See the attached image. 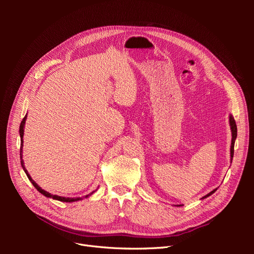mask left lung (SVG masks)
<instances>
[{"label": "left lung", "mask_w": 254, "mask_h": 254, "mask_svg": "<svg viewBox=\"0 0 254 254\" xmlns=\"http://www.w3.org/2000/svg\"><path fill=\"white\" fill-rule=\"evenodd\" d=\"M230 126H231V131H232V142H231V162H232V158H233V155H234V143H235V139H236V136H237V127H236V123H235V121H234V119H233V117L231 115V117H230ZM217 190V189H216ZM213 190L211 193H209L207 195H205L204 197H202V198H206V197H209L210 195H212L215 190Z\"/></svg>", "instance_id": "1"}]
</instances>
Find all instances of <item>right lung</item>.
<instances>
[{
	"label": "right lung",
	"mask_w": 254,
	"mask_h": 254,
	"mask_svg": "<svg viewBox=\"0 0 254 254\" xmlns=\"http://www.w3.org/2000/svg\"><path fill=\"white\" fill-rule=\"evenodd\" d=\"M25 120H26V115L24 117V119L22 120V122H21V125H20V130H19V132H20V136H21V147H20V157H21V165H22V167H23V170H24V172H25V174H26V176H27V178L29 179V181L33 183V186L40 191L41 194H43L45 197H49V198H53V199H56V200H59V201H64V202H73V201H77V200H80V197L79 198H65V197H61V196H57V195H52L51 193H49V191H45L44 190H42L39 186H38V184L32 179V177H30V175L28 174V172L26 171V168L24 167V163H23V160H22V147H23V134H24V124H25ZM94 191H92V193H90V194H88V195H86L84 196V198H87V197H89L90 195H92L93 194Z\"/></svg>",
	"instance_id": "obj_1"
}]
</instances>
